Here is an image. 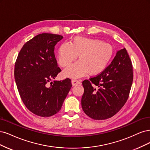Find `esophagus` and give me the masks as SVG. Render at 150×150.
Masks as SVG:
<instances>
[{"mask_svg": "<svg viewBox=\"0 0 150 150\" xmlns=\"http://www.w3.org/2000/svg\"><path fill=\"white\" fill-rule=\"evenodd\" d=\"M80 83V81L79 80H75V79H73L71 80V84H72V86H76L77 85H79Z\"/></svg>", "mask_w": 150, "mask_h": 150, "instance_id": "34e87169", "label": "esophagus"}]
</instances>
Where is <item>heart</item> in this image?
<instances>
[{"label":"heart","mask_w":150,"mask_h":150,"mask_svg":"<svg viewBox=\"0 0 150 150\" xmlns=\"http://www.w3.org/2000/svg\"><path fill=\"white\" fill-rule=\"evenodd\" d=\"M114 54L113 46L108 43L83 37H75L70 43L64 42L60 45L57 60L63 67H69L79 55V61L64 71V75L79 78L88 73L98 75L103 71L112 60Z\"/></svg>","instance_id":"b5f03b06"}]
</instances>
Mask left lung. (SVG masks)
I'll list each match as a JSON object with an SVG mask.
<instances>
[{
	"mask_svg": "<svg viewBox=\"0 0 150 150\" xmlns=\"http://www.w3.org/2000/svg\"><path fill=\"white\" fill-rule=\"evenodd\" d=\"M133 80L132 63L124 48L103 71L82 82L81 103L85 113L94 120L112 117L127 102Z\"/></svg>",
	"mask_w": 150,
	"mask_h": 150,
	"instance_id": "8db88e82",
	"label": "left lung"
}]
</instances>
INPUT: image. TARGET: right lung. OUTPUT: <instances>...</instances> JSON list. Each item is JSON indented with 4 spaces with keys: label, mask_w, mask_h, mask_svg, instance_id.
I'll return each mask as SVG.
<instances>
[{
    "label": "right lung",
    "mask_w": 150,
    "mask_h": 150,
    "mask_svg": "<svg viewBox=\"0 0 150 150\" xmlns=\"http://www.w3.org/2000/svg\"><path fill=\"white\" fill-rule=\"evenodd\" d=\"M62 38L48 33L35 36L23 45L15 64L14 77L21 98L28 110L40 117L59 112L72 86L70 79L52 81L61 71L54 49Z\"/></svg>",
    "instance_id": "obj_1"
}]
</instances>
